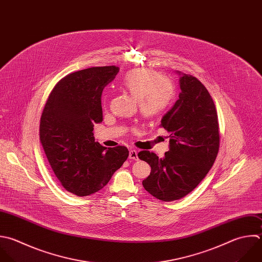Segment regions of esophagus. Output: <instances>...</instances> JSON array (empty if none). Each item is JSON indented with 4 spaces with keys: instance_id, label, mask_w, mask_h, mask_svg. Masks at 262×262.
<instances>
[{
    "instance_id": "34e87169",
    "label": "esophagus",
    "mask_w": 262,
    "mask_h": 262,
    "mask_svg": "<svg viewBox=\"0 0 262 262\" xmlns=\"http://www.w3.org/2000/svg\"><path fill=\"white\" fill-rule=\"evenodd\" d=\"M137 154H138L137 150L131 149V150L129 151V159H131V160H137V159H138V155H137Z\"/></svg>"
}]
</instances>
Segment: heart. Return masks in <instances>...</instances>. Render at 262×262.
I'll return each mask as SVG.
<instances>
[{"instance_id": "obj_1", "label": "heart", "mask_w": 262, "mask_h": 262, "mask_svg": "<svg viewBox=\"0 0 262 262\" xmlns=\"http://www.w3.org/2000/svg\"><path fill=\"white\" fill-rule=\"evenodd\" d=\"M123 87L136 99L141 114L152 118L163 113L170 104L174 91L172 84L158 73L138 69L125 75Z\"/></svg>"}]
</instances>
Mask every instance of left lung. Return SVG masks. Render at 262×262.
Instances as JSON below:
<instances>
[{"label": "left lung", "mask_w": 262, "mask_h": 262, "mask_svg": "<svg viewBox=\"0 0 262 262\" xmlns=\"http://www.w3.org/2000/svg\"><path fill=\"white\" fill-rule=\"evenodd\" d=\"M176 73L181 92L161 120V127L170 134L169 151L163 159L147 150L138 154L151 168L143 187L164 202L179 200L193 190L213 166L219 149L218 118L211 95L196 78Z\"/></svg>", "instance_id": "1"}]
</instances>
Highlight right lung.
<instances>
[{"label": "right lung", "mask_w": 262, "mask_h": 262, "mask_svg": "<svg viewBox=\"0 0 262 262\" xmlns=\"http://www.w3.org/2000/svg\"><path fill=\"white\" fill-rule=\"evenodd\" d=\"M119 68H90L73 73L52 90L40 123L48 162L70 192L79 196L100 190L129 156L126 146L106 149L95 141L94 124L102 122L101 94Z\"/></svg>", "instance_id": "add662e5"}]
</instances>
